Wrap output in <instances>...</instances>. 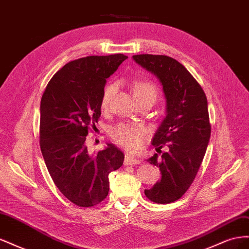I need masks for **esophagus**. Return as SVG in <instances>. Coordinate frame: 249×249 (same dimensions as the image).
Returning a JSON list of instances; mask_svg holds the SVG:
<instances>
[{"mask_svg":"<svg viewBox=\"0 0 249 249\" xmlns=\"http://www.w3.org/2000/svg\"><path fill=\"white\" fill-rule=\"evenodd\" d=\"M140 160L136 159V158L132 157L131 155H125L124 157V165H136L140 164Z\"/></svg>","mask_w":249,"mask_h":249,"instance_id":"34e87169","label":"esophagus"}]
</instances>
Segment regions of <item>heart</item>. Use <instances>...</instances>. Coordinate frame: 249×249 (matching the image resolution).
I'll use <instances>...</instances> for the list:
<instances>
[{
	"mask_svg": "<svg viewBox=\"0 0 249 249\" xmlns=\"http://www.w3.org/2000/svg\"><path fill=\"white\" fill-rule=\"evenodd\" d=\"M116 91V86L111 84L104 90L102 97V106L105 108L108 106L111 97ZM132 91L135 100L143 97H157V89L148 82H135L132 85ZM145 136L144 127L136 124H119L111 130V137L117 144L124 147L130 152H137L142 145L143 138Z\"/></svg>",
	"mask_w": 249,
	"mask_h": 249,
	"instance_id": "heart-1",
	"label": "heart"
}]
</instances>
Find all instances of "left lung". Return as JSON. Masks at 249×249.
<instances>
[{"mask_svg": "<svg viewBox=\"0 0 249 249\" xmlns=\"http://www.w3.org/2000/svg\"><path fill=\"white\" fill-rule=\"evenodd\" d=\"M133 60L157 77L166 100V116L152 140L157 153L147 162L159 167L161 179L145 189L156 203H169L189 189L205 157L211 135L208 101L192 74L176 59L163 55H135Z\"/></svg>", "mask_w": 249, "mask_h": 249, "instance_id": "1", "label": "left lung"}]
</instances>
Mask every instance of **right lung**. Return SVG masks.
I'll return each mask as SVG.
<instances>
[{
  "label": "right lung",
  "mask_w": 249,
  "mask_h": 249,
  "mask_svg": "<svg viewBox=\"0 0 249 249\" xmlns=\"http://www.w3.org/2000/svg\"><path fill=\"white\" fill-rule=\"evenodd\" d=\"M126 56H89L65 64L51 79L40 102V149L50 176L64 196L79 207L107 197L109 173L124 155L112 143L89 153L86 136L101 116L107 79Z\"/></svg>",
  "instance_id": "1"
}]
</instances>
